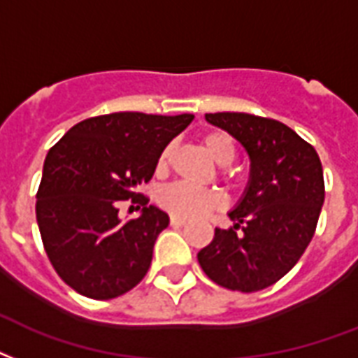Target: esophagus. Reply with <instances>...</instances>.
<instances>
[{
	"label": "esophagus",
	"mask_w": 358,
	"mask_h": 358,
	"mask_svg": "<svg viewBox=\"0 0 358 358\" xmlns=\"http://www.w3.org/2000/svg\"><path fill=\"white\" fill-rule=\"evenodd\" d=\"M171 225L173 227H182V225H185V220H182V217H171Z\"/></svg>",
	"instance_id": "esophagus-1"
}]
</instances>
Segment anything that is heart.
Listing matches in <instances>:
<instances>
[{"mask_svg": "<svg viewBox=\"0 0 358 358\" xmlns=\"http://www.w3.org/2000/svg\"><path fill=\"white\" fill-rule=\"evenodd\" d=\"M203 144L215 163H220V165H231L233 163L236 148H234V141L231 138V135L223 133V131H212V133L203 136ZM171 152H173V148L167 146L159 154V159H157V165H155L157 174H163L167 171ZM159 204L161 208L167 210L169 214L174 215V217L193 220V217H201V215L208 214L210 210L220 208L223 204V199L220 193H215L212 189L176 182V184H171L165 189H161Z\"/></svg>", "mask_w": 358, "mask_h": 358, "instance_id": "heart-1", "label": "heart"}]
</instances>
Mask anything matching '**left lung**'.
Returning <instances> with one entry per match:
<instances>
[{
    "mask_svg": "<svg viewBox=\"0 0 358 358\" xmlns=\"http://www.w3.org/2000/svg\"><path fill=\"white\" fill-rule=\"evenodd\" d=\"M250 155V180L229 217L197 253L204 274L231 291L253 293L282 280L310 244L324 201L323 167L312 144L282 122L244 113H215Z\"/></svg>",
    "mask_w": 358,
    "mask_h": 358,
    "instance_id": "8db88e82",
    "label": "left lung"
}]
</instances>
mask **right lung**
I'll return each instance as SVG.
<instances>
[{"instance_id": "obj_1", "label": "right lung", "mask_w": 358, "mask_h": 358, "mask_svg": "<svg viewBox=\"0 0 358 358\" xmlns=\"http://www.w3.org/2000/svg\"><path fill=\"white\" fill-rule=\"evenodd\" d=\"M193 114L113 113L73 125L46 155L35 214L52 266L76 293L108 300L141 282L169 215L136 189ZM143 206L122 222L120 200ZM140 208V207H139Z\"/></svg>"}]
</instances>
